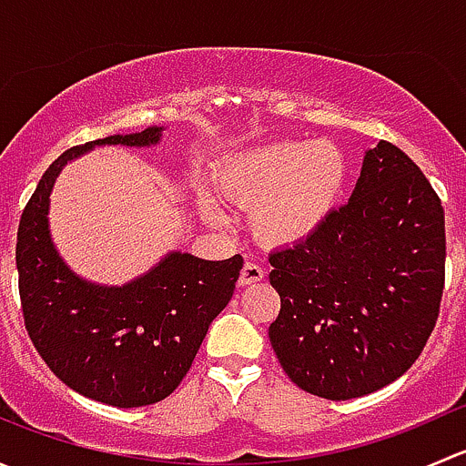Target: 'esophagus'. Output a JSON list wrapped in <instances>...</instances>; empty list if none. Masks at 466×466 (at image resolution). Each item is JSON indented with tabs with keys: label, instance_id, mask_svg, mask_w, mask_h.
<instances>
[{
	"label": "esophagus",
	"instance_id": "esophagus-1",
	"mask_svg": "<svg viewBox=\"0 0 466 466\" xmlns=\"http://www.w3.org/2000/svg\"><path fill=\"white\" fill-rule=\"evenodd\" d=\"M263 279V268L259 263L246 261L241 268V275H238V284L248 286V284H257V281Z\"/></svg>",
	"mask_w": 466,
	"mask_h": 466
}]
</instances>
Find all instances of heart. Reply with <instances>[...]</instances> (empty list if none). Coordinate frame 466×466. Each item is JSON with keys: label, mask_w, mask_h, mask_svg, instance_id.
I'll use <instances>...</instances> for the list:
<instances>
[{"label": "heart", "mask_w": 466, "mask_h": 466, "mask_svg": "<svg viewBox=\"0 0 466 466\" xmlns=\"http://www.w3.org/2000/svg\"><path fill=\"white\" fill-rule=\"evenodd\" d=\"M345 153L331 139H286L246 150L220 171L223 187L252 209V228L268 243H295L316 232L345 189ZM207 211L214 207L207 205Z\"/></svg>", "instance_id": "1"}]
</instances>
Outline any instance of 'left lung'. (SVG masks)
I'll return each mask as SVG.
<instances>
[{"instance_id":"8db88e82","label":"left lung","mask_w":466,"mask_h":466,"mask_svg":"<svg viewBox=\"0 0 466 466\" xmlns=\"http://www.w3.org/2000/svg\"><path fill=\"white\" fill-rule=\"evenodd\" d=\"M268 259L281 299L268 336L284 372L316 397H365L408 372L433 333L444 207L401 148L379 142L350 203Z\"/></svg>"}]
</instances>
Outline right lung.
<instances>
[{"mask_svg":"<svg viewBox=\"0 0 466 466\" xmlns=\"http://www.w3.org/2000/svg\"><path fill=\"white\" fill-rule=\"evenodd\" d=\"M162 128L110 135L65 150L45 171L17 228L25 327L51 372L83 397L115 408L167 399L187 377L211 320L232 299L241 255L225 261L171 252L126 286L74 275L49 237V194L60 168L94 146H153Z\"/></svg>","mask_w":466,"mask_h":466,"instance_id":"1","label":"right lung"}]
</instances>
